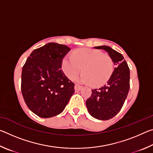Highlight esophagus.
<instances>
[{
	"instance_id": "34e87169",
	"label": "esophagus",
	"mask_w": 153,
	"mask_h": 153,
	"mask_svg": "<svg viewBox=\"0 0 153 153\" xmlns=\"http://www.w3.org/2000/svg\"><path fill=\"white\" fill-rule=\"evenodd\" d=\"M82 87L81 86H79V85L76 84V85H75V86H74V89H75V90H76V91H79V90L82 89Z\"/></svg>"
}]
</instances>
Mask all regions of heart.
Segmentation results:
<instances>
[{"label": "heart", "instance_id": "b5f03b06", "mask_svg": "<svg viewBox=\"0 0 153 153\" xmlns=\"http://www.w3.org/2000/svg\"><path fill=\"white\" fill-rule=\"evenodd\" d=\"M83 73L75 80L83 84H91L97 87L105 84L113 74V62L109 56L101 52L90 48H83L75 52L74 56L67 55L62 60L61 68L69 79L82 71Z\"/></svg>", "mask_w": 153, "mask_h": 153}]
</instances>
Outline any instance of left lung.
Segmentation results:
<instances>
[{"instance_id":"8db88e82","label":"left lung","mask_w":153,"mask_h":153,"mask_svg":"<svg viewBox=\"0 0 153 153\" xmlns=\"http://www.w3.org/2000/svg\"><path fill=\"white\" fill-rule=\"evenodd\" d=\"M112 59L115 69L107 84L92 90V94L86 101L89 113L99 120H108L120 112L129 90V69L123 55L108 46H100Z\"/></svg>"}]
</instances>
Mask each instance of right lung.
Instances as JSON below:
<instances>
[{"mask_svg":"<svg viewBox=\"0 0 153 153\" xmlns=\"http://www.w3.org/2000/svg\"><path fill=\"white\" fill-rule=\"evenodd\" d=\"M71 48L50 42L35 49L22 69V92L27 107L42 118L63 112L75 92L74 84L61 70Z\"/></svg>","mask_w":153,"mask_h":153,"instance_id":"1","label":"right lung"}]
</instances>
